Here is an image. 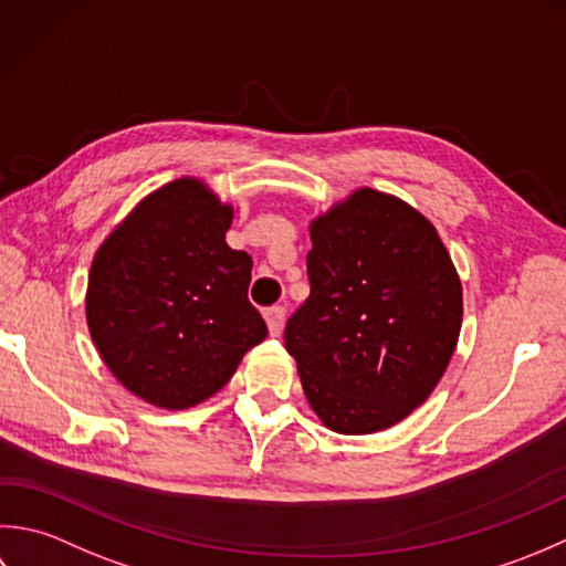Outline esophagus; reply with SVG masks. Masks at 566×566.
<instances>
[{
    "mask_svg": "<svg viewBox=\"0 0 566 566\" xmlns=\"http://www.w3.org/2000/svg\"><path fill=\"white\" fill-rule=\"evenodd\" d=\"M266 325L273 337H281L283 325H285V310L283 307H271L266 310Z\"/></svg>",
    "mask_w": 566,
    "mask_h": 566,
    "instance_id": "1",
    "label": "esophagus"
}]
</instances>
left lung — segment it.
Returning <instances> with one entry per match:
<instances>
[{
    "mask_svg": "<svg viewBox=\"0 0 566 566\" xmlns=\"http://www.w3.org/2000/svg\"><path fill=\"white\" fill-rule=\"evenodd\" d=\"M310 297L285 349L327 430L371 434L420 408L459 342L461 281L434 224L406 200L356 188L310 219Z\"/></svg>",
    "mask_w": 566,
    "mask_h": 566,
    "instance_id": "left-lung-1",
    "label": "left lung"
}]
</instances>
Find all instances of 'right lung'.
<instances>
[{
    "instance_id": "1",
    "label": "right lung",
    "mask_w": 566,
    "mask_h": 566,
    "mask_svg": "<svg viewBox=\"0 0 566 566\" xmlns=\"http://www.w3.org/2000/svg\"><path fill=\"white\" fill-rule=\"evenodd\" d=\"M232 219V202L180 176L138 200L95 251L90 337L109 374L148 406H200L266 339L247 297L251 256L227 244Z\"/></svg>"
}]
</instances>
